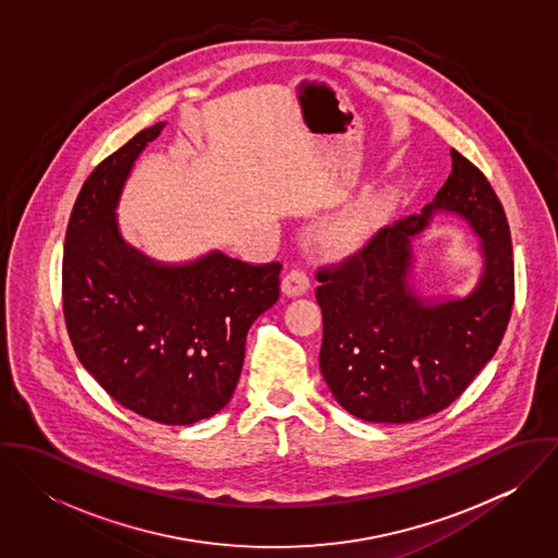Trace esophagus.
<instances>
[{"mask_svg": "<svg viewBox=\"0 0 558 558\" xmlns=\"http://www.w3.org/2000/svg\"><path fill=\"white\" fill-rule=\"evenodd\" d=\"M281 290L286 296H303L310 290V277L305 270L294 268L290 270L283 281H281Z\"/></svg>", "mask_w": 558, "mask_h": 558, "instance_id": "34e87169", "label": "esophagus"}]
</instances>
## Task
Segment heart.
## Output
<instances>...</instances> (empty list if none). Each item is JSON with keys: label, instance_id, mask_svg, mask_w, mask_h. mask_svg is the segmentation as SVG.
Instances as JSON below:
<instances>
[{"label": "heart", "instance_id": "heart-1", "mask_svg": "<svg viewBox=\"0 0 558 558\" xmlns=\"http://www.w3.org/2000/svg\"><path fill=\"white\" fill-rule=\"evenodd\" d=\"M383 219V204L365 199L339 215L326 230V240L337 248H354L374 234Z\"/></svg>", "mask_w": 558, "mask_h": 558}]
</instances>
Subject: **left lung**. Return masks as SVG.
<instances>
[{
	"mask_svg": "<svg viewBox=\"0 0 558 558\" xmlns=\"http://www.w3.org/2000/svg\"><path fill=\"white\" fill-rule=\"evenodd\" d=\"M451 160L421 215L316 272L322 376L350 414L369 423H412L447 408L496 354L509 324L515 288L502 204L471 160L458 150ZM440 209L462 216L482 239L484 272L469 298L429 304L407 283L411 239Z\"/></svg>",
	"mask_w": 558,
	"mask_h": 558,
	"instance_id": "1",
	"label": "left lung"
}]
</instances>
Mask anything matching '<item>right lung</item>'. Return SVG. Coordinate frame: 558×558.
I'll return each instance as SVG.
<instances>
[{
  "label": "right lung",
  "mask_w": 558,
  "mask_h": 558,
  "mask_svg": "<svg viewBox=\"0 0 558 558\" xmlns=\"http://www.w3.org/2000/svg\"><path fill=\"white\" fill-rule=\"evenodd\" d=\"M162 126L140 131L83 182L64 242L62 301L81 365L111 398L150 421L191 425L234 396L246 332L279 301L281 264L213 251L171 266L124 242L116 206Z\"/></svg>",
  "instance_id": "add662e5"
}]
</instances>
